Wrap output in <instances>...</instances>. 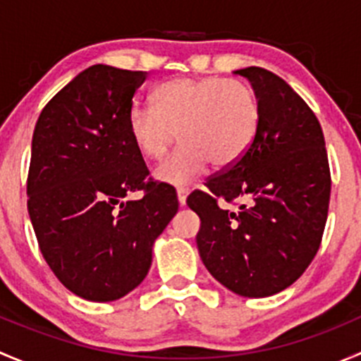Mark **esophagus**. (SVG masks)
I'll use <instances>...</instances> for the list:
<instances>
[{
  "label": "esophagus",
  "instance_id": "esophagus-1",
  "mask_svg": "<svg viewBox=\"0 0 361 361\" xmlns=\"http://www.w3.org/2000/svg\"><path fill=\"white\" fill-rule=\"evenodd\" d=\"M187 195H188L187 187L178 188V202H180V206H185V204H187Z\"/></svg>",
  "mask_w": 361,
  "mask_h": 361
}]
</instances>
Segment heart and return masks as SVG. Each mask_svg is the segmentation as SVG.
I'll return each instance as SVG.
<instances>
[{
	"mask_svg": "<svg viewBox=\"0 0 361 361\" xmlns=\"http://www.w3.org/2000/svg\"><path fill=\"white\" fill-rule=\"evenodd\" d=\"M127 126L148 160L162 159L178 133L181 145L159 164L155 178L185 187L201 176L207 162L227 169L241 160L258 133L260 106L241 80L176 78L155 90L154 108H133Z\"/></svg>",
	"mask_w": 361,
	"mask_h": 361,
	"instance_id": "heart-1",
	"label": "heart"
}]
</instances>
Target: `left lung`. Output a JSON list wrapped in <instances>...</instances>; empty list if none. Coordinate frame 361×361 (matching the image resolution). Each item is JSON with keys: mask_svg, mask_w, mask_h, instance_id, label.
I'll return each instance as SVG.
<instances>
[{"mask_svg": "<svg viewBox=\"0 0 361 361\" xmlns=\"http://www.w3.org/2000/svg\"><path fill=\"white\" fill-rule=\"evenodd\" d=\"M260 126L250 150L207 178L187 204L201 218L197 248L216 281L243 297H269L293 285L322 245L330 167L318 118L274 73L250 66ZM247 202L238 212L218 200Z\"/></svg>", "mask_w": 361, "mask_h": 361, "instance_id": "left-lung-1", "label": "left lung"}]
</instances>
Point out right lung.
Here are the masks:
<instances>
[{
  "instance_id": "1",
  "label": "right lung",
  "mask_w": 361,
  "mask_h": 361,
  "mask_svg": "<svg viewBox=\"0 0 361 361\" xmlns=\"http://www.w3.org/2000/svg\"><path fill=\"white\" fill-rule=\"evenodd\" d=\"M147 71L87 68L39 113L27 211L49 267L75 295L111 302L148 274L152 248L178 213L176 190L148 178L129 134ZM143 191L140 202H123Z\"/></svg>"
}]
</instances>
